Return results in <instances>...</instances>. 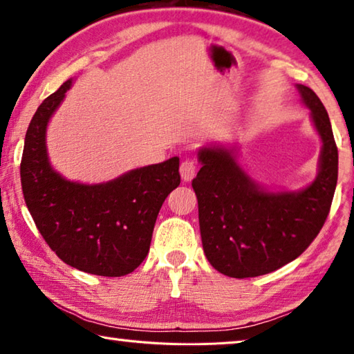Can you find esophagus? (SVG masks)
<instances>
[{
  "instance_id": "1",
  "label": "esophagus",
  "mask_w": 354,
  "mask_h": 354,
  "mask_svg": "<svg viewBox=\"0 0 354 354\" xmlns=\"http://www.w3.org/2000/svg\"><path fill=\"white\" fill-rule=\"evenodd\" d=\"M179 171H181L183 181H185V183L192 181V179H194V176H195V173H196V164H195V160H192V159L183 160L181 167H179Z\"/></svg>"
}]
</instances>
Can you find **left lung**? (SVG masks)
I'll list each match as a JSON object with an SVG mask.
<instances>
[{
    "label": "left lung",
    "mask_w": 354,
    "mask_h": 354,
    "mask_svg": "<svg viewBox=\"0 0 354 354\" xmlns=\"http://www.w3.org/2000/svg\"><path fill=\"white\" fill-rule=\"evenodd\" d=\"M323 142L320 171L308 189L268 194L245 175L230 149L203 148V167L192 181L200 231L211 266L231 278L278 270L306 250L328 218L339 154L331 122L313 88L298 84Z\"/></svg>",
    "instance_id": "obj_1"
}]
</instances>
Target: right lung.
Instances as JSON below:
<instances>
[{
	"instance_id": "right-lung-1",
	"label": "right lung",
	"mask_w": 354,
	"mask_h": 354,
	"mask_svg": "<svg viewBox=\"0 0 354 354\" xmlns=\"http://www.w3.org/2000/svg\"><path fill=\"white\" fill-rule=\"evenodd\" d=\"M71 81L44 100L29 123L20 176L25 203L59 259L100 277H123L145 259L160 206L181 183L179 158L106 184L64 179L48 162L45 129Z\"/></svg>"
}]
</instances>
